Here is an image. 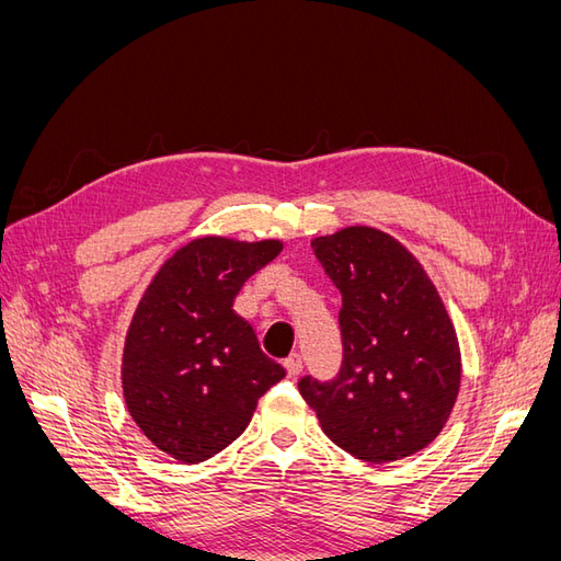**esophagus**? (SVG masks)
<instances>
[{
  "label": "esophagus",
  "instance_id": "obj_1",
  "mask_svg": "<svg viewBox=\"0 0 561 561\" xmlns=\"http://www.w3.org/2000/svg\"><path fill=\"white\" fill-rule=\"evenodd\" d=\"M283 367L287 369V375H290V377H297V375H301V369H304V363H301V355H299V353H293V355H287V358H285V363H283Z\"/></svg>",
  "mask_w": 561,
  "mask_h": 561
}]
</instances>
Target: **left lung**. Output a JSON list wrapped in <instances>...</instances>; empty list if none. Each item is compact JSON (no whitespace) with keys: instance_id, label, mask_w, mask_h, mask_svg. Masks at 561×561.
Segmentation results:
<instances>
[{"instance_id":"1","label":"left lung","mask_w":561,"mask_h":561,"mask_svg":"<svg viewBox=\"0 0 561 561\" xmlns=\"http://www.w3.org/2000/svg\"><path fill=\"white\" fill-rule=\"evenodd\" d=\"M342 293L344 360L299 393L336 447L367 463L400 461L445 428L461 386L456 330L433 280L393 236L346 227L311 241Z\"/></svg>"}]
</instances>
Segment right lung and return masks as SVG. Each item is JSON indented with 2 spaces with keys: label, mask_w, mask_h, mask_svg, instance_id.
Here are the masks:
<instances>
[{
  "label": "right lung",
  "mask_w": 561,
  "mask_h": 561,
  "mask_svg": "<svg viewBox=\"0 0 561 561\" xmlns=\"http://www.w3.org/2000/svg\"><path fill=\"white\" fill-rule=\"evenodd\" d=\"M280 250V241L203 236L159 268L133 313L124 400L149 443L182 463L229 447L257 400L285 377L233 311L243 283Z\"/></svg>",
  "instance_id": "obj_1"
}]
</instances>
